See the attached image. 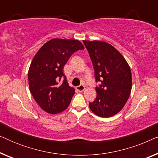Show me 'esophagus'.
Returning <instances> with one entry per match:
<instances>
[{
  "mask_svg": "<svg viewBox=\"0 0 158 158\" xmlns=\"http://www.w3.org/2000/svg\"><path fill=\"white\" fill-rule=\"evenodd\" d=\"M76 90H77V91H79V92L83 91V90H85V86L83 85H79V86H77V87H76Z\"/></svg>",
  "mask_w": 158,
  "mask_h": 158,
  "instance_id": "obj_1",
  "label": "esophagus"
}]
</instances>
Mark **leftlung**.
I'll list each match as a JSON object with an SVG mask.
<instances>
[{"instance_id":"left-lung-1","label":"left lung","mask_w":158,"mask_h":158,"mask_svg":"<svg viewBox=\"0 0 158 158\" xmlns=\"http://www.w3.org/2000/svg\"><path fill=\"white\" fill-rule=\"evenodd\" d=\"M91 59L96 82L97 96L89 103L96 115L108 118L118 113L124 106L131 90L129 65L119 52L109 43L83 40Z\"/></svg>"}]
</instances>
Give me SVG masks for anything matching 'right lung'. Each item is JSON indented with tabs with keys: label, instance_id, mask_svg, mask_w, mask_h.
<instances>
[{
	"label": "right lung",
	"instance_id": "1",
	"mask_svg": "<svg viewBox=\"0 0 158 158\" xmlns=\"http://www.w3.org/2000/svg\"><path fill=\"white\" fill-rule=\"evenodd\" d=\"M83 49L78 40L52 39L34 57L28 73L29 89L44 111L58 114L70 105L75 89L69 85L62 69L73 53Z\"/></svg>",
	"mask_w": 158,
	"mask_h": 158
}]
</instances>
